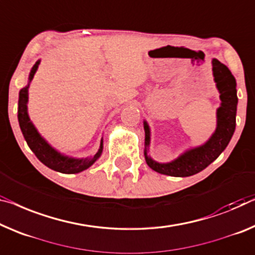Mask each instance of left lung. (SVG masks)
I'll return each instance as SVG.
<instances>
[{
  "label": "left lung",
  "mask_w": 255,
  "mask_h": 255,
  "mask_svg": "<svg viewBox=\"0 0 255 255\" xmlns=\"http://www.w3.org/2000/svg\"><path fill=\"white\" fill-rule=\"evenodd\" d=\"M213 74H214L216 87L220 91L221 106L218 109V127L212 137L204 145L195 147L185 152L178 157L176 160L168 164H159L152 160L146 154V146L150 143V129L144 121V130H145V160L155 172L165 174L169 176L185 177L191 176L201 172L212 164L222 151L226 149L233 137L235 128H236V111H237V90L236 80L231 74L226 65L220 63L218 59H213Z\"/></svg>",
  "instance_id": "left-lung-1"
}]
</instances>
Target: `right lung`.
<instances>
[{"mask_svg": "<svg viewBox=\"0 0 255 255\" xmlns=\"http://www.w3.org/2000/svg\"><path fill=\"white\" fill-rule=\"evenodd\" d=\"M40 60H37L35 65L33 66L32 71L29 73V82L35 74V72L39 67ZM28 87L29 83L25 88L19 91V101H18V121L20 126L21 132L27 142L29 149L34 152L36 158L49 168L56 170V172L64 173V174H74L80 173L85 170L94 164L95 161L100 158L103 150V139L101 140L100 150L94 157L86 158V159H74L66 157V155L60 154L55 149L49 145L45 140L41 137V135L37 132L35 127L30 123L28 115H27V101H28Z\"/></svg>", "mask_w": 255, "mask_h": 255, "instance_id": "1", "label": "right lung"}]
</instances>
